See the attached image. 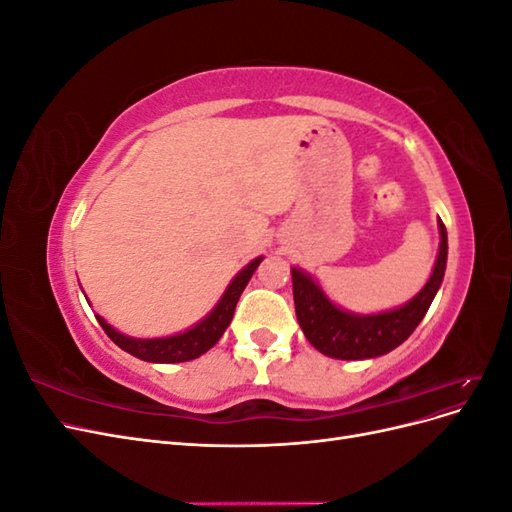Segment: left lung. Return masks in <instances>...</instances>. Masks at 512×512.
Segmentation results:
<instances>
[{
	"label": "left lung",
	"instance_id": "8db88e82",
	"mask_svg": "<svg viewBox=\"0 0 512 512\" xmlns=\"http://www.w3.org/2000/svg\"><path fill=\"white\" fill-rule=\"evenodd\" d=\"M446 254V226L440 220V254L429 282L408 305L378 316H352L342 312L324 297V292L312 277L299 269H292L294 309H297V320L307 342L331 359L342 361L374 359V356L395 350L406 342L418 327V322L425 318L442 284Z\"/></svg>",
	"mask_w": 512,
	"mask_h": 512
}]
</instances>
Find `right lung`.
<instances>
[{"label": "right lung", "instance_id": "add662e5", "mask_svg": "<svg viewBox=\"0 0 512 512\" xmlns=\"http://www.w3.org/2000/svg\"><path fill=\"white\" fill-rule=\"evenodd\" d=\"M260 260L262 258H256L254 262H250V265H247L235 280H232L218 307H215L203 322L181 335L164 337V339H132L117 333L113 327H108L100 316L96 318L100 322V327L104 329V333L111 337L121 350L130 352L132 356H136V359L149 361V363H185V361L198 359L200 354H205L209 348H213L220 342V337L224 335L226 327L232 320V314H235L241 292L245 290L247 282H250V277L260 265Z\"/></svg>", "mask_w": 512, "mask_h": 512}]
</instances>
